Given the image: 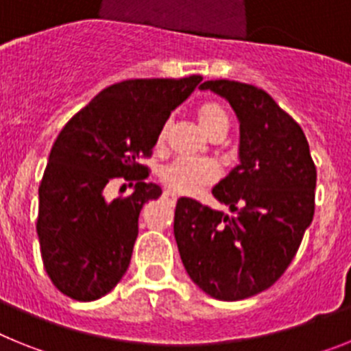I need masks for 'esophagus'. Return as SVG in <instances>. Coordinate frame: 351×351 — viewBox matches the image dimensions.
<instances>
[{"mask_svg": "<svg viewBox=\"0 0 351 351\" xmlns=\"http://www.w3.org/2000/svg\"><path fill=\"white\" fill-rule=\"evenodd\" d=\"M163 198H165V200H169L170 204H176V200H178V195L173 193V191L167 190V191H163Z\"/></svg>", "mask_w": 351, "mask_h": 351, "instance_id": "1", "label": "esophagus"}]
</instances>
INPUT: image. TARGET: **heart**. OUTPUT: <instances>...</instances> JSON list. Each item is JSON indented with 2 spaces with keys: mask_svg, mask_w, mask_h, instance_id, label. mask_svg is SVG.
<instances>
[{
  "mask_svg": "<svg viewBox=\"0 0 351 351\" xmlns=\"http://www.w3.org/2000/svg\"><path fill=\"white\" fill-rule=\"evenodd\" d=\"M197 119L200 128L209 137L219 130H226V126H228V117H226L221 105H218L216 101H206V104L200 105L197 108ZM167 133H169V123L161 126L160 133H158L160 144L165 142ZM218 178V165L210 160L190 161L179 158V160H173L167 163L165 167H161L160 170L161 182L176 193H197L206 186L213 184Z\"/></svg>",
  "mask_w": 351,
  "mask_h": 351,
  "instance_id": "heart-1",
  "label": "heart"
}]
</instances>
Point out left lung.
Returning <instances> with one entry per match:
<instances>
[{"mask_svg":"<svg viewBox=\"0 0 351 351\" xmlns=\"http://www.w3.org/2000/svg\"><path fill=\"white\" fill-rule=\"evenodd\" d=\"M239 119V163L213 188L234 214L179 198L173 235L186 272L207 295L241 300L280 280L315 214L316 167L302 128L263 89L207 80Z\"/></svg>","mask_w":351,"mask_h":351,"instance_id":"1","label":"left lung"}]
</instances>
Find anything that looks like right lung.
I'll return each instance as SVG.
<instances>
[{
	"label": "right lung",
	"instance_id": "right-lung-1",
	"mask_svg": "<svg viewBox=\"0 0 351 351\" xmlns=\"http://www.w3.org/2000/svg\"><path fill=\"white\" fill-rule=\"evenodd\" d=\"M202 77L133 79L100 91L56 138L38 188L43 267L75 300L104 297L125 276L138 235V214L161 188L145 182L158 133ZM116 177L136 182L130 197L107 201Z\"/></svg>",
	"mask_w": 351,
	"mask_h": 351
}]
</instances>
